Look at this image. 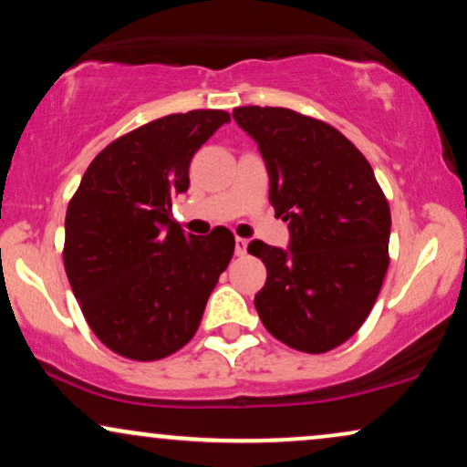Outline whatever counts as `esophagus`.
I'll use <instances>...</instances> for the list:
<instances>
[{"label":"esophagus","mask_w":467,"mask_h":467,"mask_svg":"<svg viewBox=\"0 0 467 467\" xmlns=\"http://www.w3.org/2000/svg\"><path fill=\"white\" fill-rule=\"evenodd\" d=\"M234 252H237V256L248 254V239H241V237L234 239Z\"/></svg>","instance_id":"1"}]
</instances>
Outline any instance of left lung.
I'll return each mask as SVG.
<instances>
[{
  "instance_id": "left-lung-1",
  "label": "left lung",
  "mask_w": 467,
  "mask_h": 467,
  "mask_svg": "<svg viewBox=\"0 0 467 467\" xmlns=\"http://www.w3.org/2000/svg\"><path fill=\"white\" fill-rule=\"evenodd\" d=\"M269 173V202L289 222V250L252 241L267 283L258 317L300 352H328L372 311L389 267L391 213L368 159L337 128L302 112L239 106Z\"/></svg>"
}]
</instances>
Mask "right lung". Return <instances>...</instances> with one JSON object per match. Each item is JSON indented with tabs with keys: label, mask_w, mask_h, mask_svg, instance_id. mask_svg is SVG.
<instances>
[{
	"label": "right lung",
	"mask_w": 467,
	"mask_h": 467,
	"mask_svg": "<svg viewBox=\"0 0 467 467\" xmlns=\"http://www.w3.org/2000/svg\"><path fill=\"white\" fill-rule=\"evenodd\" d=\"M228 121L226 110H189L123 134L95 156L67 206V278L117 355L159 361L187 346L233 258L228 228L193 237L171 219L191 159Z\"/></svg>",
	"instance_id": "add662e5"
}]
</instances>
